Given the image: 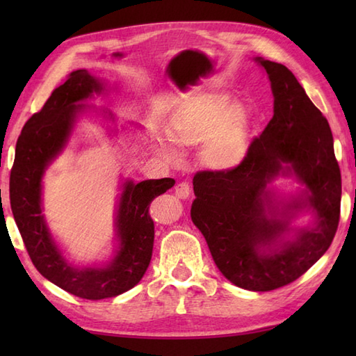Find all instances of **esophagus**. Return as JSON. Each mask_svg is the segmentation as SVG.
Masks as SVG:
<instances>
[{
  "mask_svg": "<svg viewBox=\"0 0 356 356\" xmlns=\"http://www.w3.org/2000/svg\"><path fill=\"white\" fill-rule=\"evenodd\" d=\"M176 195L179 199H188L191 195V188L188 182H180L176 185Z\"/></svg>",
  "mask_w": 356,
  "mask_h": 356,
  "instance_id": "obj_1",
  "label": "esophagus"
}]
</instances>
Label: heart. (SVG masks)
I'll return each instance as SVG.
<instances>
[{
  "mask_svg": "<svg viewBox=\"0 0 356 356\" xmlns=\"http://www.w3.org/2000/svg\"><path fill=\"white\" fill-rule=\"evenodd\" d=\"M248 111L241 104H229L225 95H207L172 119L171 139L182 147L203 142L202 159L213 168H232L241 162L248 151ZM163 154L176 159V151L162 143Z\"/></svg>",
  "mask_w": 356,
  "mask_h": 356,
  "instance_id": "heart-1",
  "label": "heart"
}]
</instances>
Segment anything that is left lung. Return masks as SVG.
<instances>
[{
	"label": "left lung",
	"mask_w": 356,
	"mask_h": 356,
	"mask_svg": "<svg viewBox=\"0 0 356 356\" xmlns=\"http://www.w3.org/2000/svg\"><path fill=\"white\" fill-rule=\"evenodd\" d=\"M255 61L269 76L274 116L237 166L195 172L191 220L231 283L266 292L295 282L329 249L339 223L341 172L327 119L293 73ZM280 173H293L307 190L278 209L266 186ZM305 207L314 211L316 225L280 244L293 214Z\"/></svg>",
	"instance_id": "8db88e82"
}]
</instances>
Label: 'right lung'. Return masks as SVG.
<instances>
[{
  "label": "right lung",
  "instance_id": "add662e5",
  "mask_svg": "<svg viewBox=\"0 0 356 356\" xmlns=\"http://www.w3.org/2000/svg\"><path fill=\"white\" fill-rule=\"evenodd\" d=\"M101 90L102 82L87 70L72 72L22 128L10 171V208L30 260L53 284L86 300L116 297L140 282L154 243L149 203L176 184L170 177L128 180L116 214L120 246L115 259L102 268H74L64 260L42 216L41 179L69 140L74 118L84 108L79 102Z\"/></svg>",
  "mask_w": 356,
  "mask_h": 356
}]
</instances>
